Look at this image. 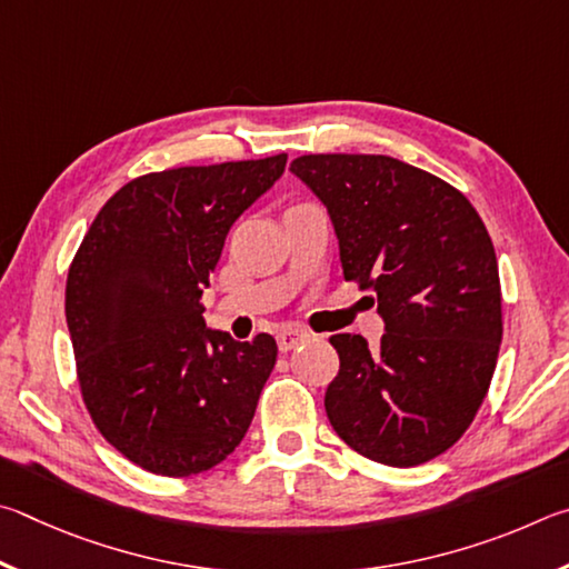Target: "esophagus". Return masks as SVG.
Masks as SVG:
<instances>
[{
  "label": "esophagus",
  "instance_id": "1",
  "mask_svg": "<svg viewBox=\"0 0 569 569\" xmlns=\"http://www.w3.org/2000/svg\"><path fill=\"white\" fill-rule=\"evenodd\" d=\"M310 332L302 330V327H282V330L277 332V345H279V352H290L295 350L297 345H305L310 342Z\"/></svg>",
  "mask_w": 569,
  "mask_h": 569
}]
</instances>
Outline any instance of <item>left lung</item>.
I'll list each match as a JSON object with an SVG mask.
<instances>
[{
	"label": "left lung",
	"instance_id": "8db88e82",
	"mask_svg": "<svg viewBox=\"0 0 569 569\" xmlns=\"http://www.w3.org/2000/svg\"><path fill=\"white\" fill-rule=\"evenodd\" d=\"M290 172L330 214L345 279L377 295L385 335H335L325 392L335 432L390 467L422 465L460 440L502 342L492 239L462 192L385 154H305Z\"/></svg>",
	"mask_w": 569,
	"mask_h": 569
}]
</instances>
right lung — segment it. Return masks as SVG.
Wrapping results in <instances>:
<instances>
[{
  "instance_id": "add662e5",
  "label": "right lung",
  "mask_w": 569,
  "mask_h": 569,
  "mask_svg": "<svg viewBox=\"0 0 569 569\" xmlns=\"http://www.w3.org/2000/svg\"><path fill=\"white\" fill-rule=\"evenodd\" d=\"M284 164L277 154L137 177L99 209L69 267L84 405L104 440L149 472H204L249 430L277 342L212 330L199 300L229 227Z\"/></svg>"
}]
</instances>
